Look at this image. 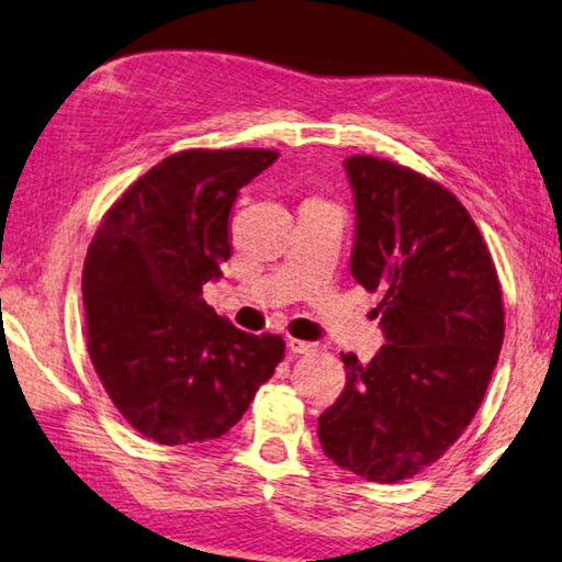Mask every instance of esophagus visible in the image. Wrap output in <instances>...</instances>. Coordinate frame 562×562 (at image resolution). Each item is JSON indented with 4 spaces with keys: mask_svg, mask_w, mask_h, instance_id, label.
Segmentation results:
<instances>
[{
    "mask_svg": "<svg viewBox=\"0 0 562 562\" xmlns=\"http://www.w3.org/2000/svg\"><path fill=\"white\" fill-rule=\"evenodd\" d=\"M288 347H290L292 352H297V355H315V352L319 350V345H317V342L295 340V337H290V340H288Z\"/></svg>",
    "mask_w": 562,
    "mask_h": 562,
    "instance_id": "1",
    "label": "esophagus"
}]
</instances>
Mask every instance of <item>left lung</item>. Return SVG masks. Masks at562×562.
Wrapping results in <instances>:
<instances>
[{"mask_svg":"<svg viewBox=\"0 0 562 562\" xmlns=\"http://www.w3.org/2000/svg\"><path fill=\"white\" fill-rule=\"evenodd\" d=\"M355 192L350 270L380 292L382 350L342 355L345 390L317 420L325 456L372 483L432 465L483 403L503 347V290L460 200L390 159H345Z\"/></svg>","mask_w":562,"mask_h":562,"instance_id":"left-lung-1","label":"left lung"}]
</instances>
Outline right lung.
<instances>
[{
  "instance_id": "add662e5",
  "label": "right lung",
  "mask_w": 562,
  "mask_h": 562,
  "mask_svg": "<svg viewBox=\"0 0 562 562\" xmlns=\"http://www.w3.org/2000/svg\"><path fill=\"white\" fill-rule=\"evenodd\" d=\"M274 149H184L112 204L87 249V350L106 395L159 445L215 440L274 375L280 335H249L202 300L233 255L237 192Z\"/></svg>"
}]
</instances>
